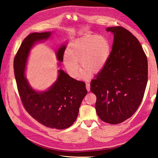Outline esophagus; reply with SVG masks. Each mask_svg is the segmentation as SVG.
<instances>
[{"mask_svg":"<svg viewBox=\"0 0 158 158\" xmlns=\"http://www.w3.org/2000/svg\"><path fill=\"white\" fill-rule=\"evenodd\" d=\"M85 86H86V89L89 92V91L90 90V84H89V83L86 82V85H85Z\"/></svg>","mask_w":158,"mask_h":158,"instance_id":"1","label":"esophagus"}]
</instances>
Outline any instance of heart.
<instances>
[{"label": "heart", "instance_id": "1", "mask_svg": "<svg viewBox=\"0 0 158 158\" xmlns=\"http://www.w3.org/2000/svg\"><path fill=\"white\" fill-rule=\"evenodd\" d=\"M111 53V45L106 37L101 35H88L74 41L69 45L63 64L69 75L78 78L82 69L80 64L91 73H97L106 65ZM87 77L88 72L82 73Z\"/></svg>", "mask_w": 158, "mask_h": 158}]
</instances>
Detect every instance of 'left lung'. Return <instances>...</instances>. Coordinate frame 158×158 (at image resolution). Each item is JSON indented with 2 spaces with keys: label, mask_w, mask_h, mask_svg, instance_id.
<instances>
[{
  "label": "left lung",
  "mask_w": 158,
  "mask_h": 158,
  "mask_svg": "<svg viewBox=\"0 0 158 158\" xmlns=\"http://www.w3.org/2000/svg\"><path fill=\"white\" fill-rule=\"evenodd\" d=\"M114 35L112 51L100 73L90 83L96 95L95 109L103 121L123 123L142 101L148 82V60L135 36L121 26L107 27Z\"/></svg>",
  "instance_id": "left-lung-1"
}]
</instances>
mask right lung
Listing matches in <instances>:
<instances>
[{"label":"right lung","instance_id":"obj_1","mask_svg":"<svg viewBox=\"0 0 158 158\" xmlns=\"http://www.w3.org/2000/svg\"><path fill=\"white\" fill-rule=\"evenodd\" d=\"M51 34V32L32 33L23 40L14 57V75L26 111L43 125L62 130L70 127L77 118L81 102L87 94L85 84L59 70L58 78L48 90L36 92L31 88L24 73L32 46L36 42L48 39ZM65 49L66 46H61L56 52L60 62L63 60Z\"/></svg>","mask_w":158,"mask_h":158}]
</instances>
